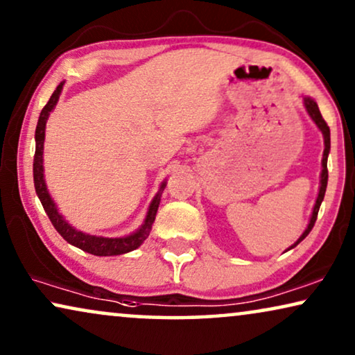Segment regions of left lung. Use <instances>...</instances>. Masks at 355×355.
<instances>
[{
	"label": "left lung",
	"instance_id": "left-lung-1",
	"mask_svg": "<svg viewBox=\"0 0 355 355\" xmlns=\"http://www.w3.org/2000/svg\"><path fill=\"white\" fill-rule=\"evenodd\" d=\"M304 106L305 110H307V113L310 118L315 124H317V128L322 130L323 134V140H324V150H323V159H322V176H320V191H318V197H317V202H315V207H313V211H312V216H310V221H309V226L305 227V231L302 232V236L299 237L297 241L294 242L293 245L289 247L288 250L294 249L295 245L299 244L300 241H304L305 237L309 236V232L312 231V227L315 225V221H317V215H318V210H320V205H322L323 202V197H324V192H327V184H328V153H329V128L328 124L324 123V119L322 118V113H320L318 110V105L317 101L310 98V96H305L304 98Z\"/></svg>",
	"mask_w": 355,
	"mask_h": 355
}]
</instances>
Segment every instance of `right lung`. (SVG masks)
<instances>
[{"label": "right lung", "instance_id": "right-lung-1", "mask_svg": "<svg viewBox=\"0 0 355 355\" xmlns=\"http://www.w3.org/2000/svg\"><path fill=\"white\" fill-rule=\"evenodd\" d=\"M62 85L64 82H61L60 85L56 87V90L53 92V95L48 100V103L45 105V108L42 110L40 118H38V124L35 129V157H33V184H35V191L37 196L40 198L43 208H45L48 218L55 226V230L60 232L62 236V239L69 242L71 245L79 247L84 252H89L92 255H98V257H111V255H123L128 254V252H132L137 249V247L142 245V242L147 239L150 231H152V225L155 221V216H157L158 211V205L159 200H162V192L166 182H162V187L157 196L153 197L152 203H150L147 216H145L144 225L139 227L137 231L132 232V234L124 236V237H101V236H92L87 234V232H82L79 230H76L74 226H71L67 223L58 208L53 202V198L50 196L46 189V182H45V174H43V142H45V125L48 121V116L55 108L58 100H60Z\"/></svg>", "mask_w": 355, "mask_h": 355}]
</instances>
